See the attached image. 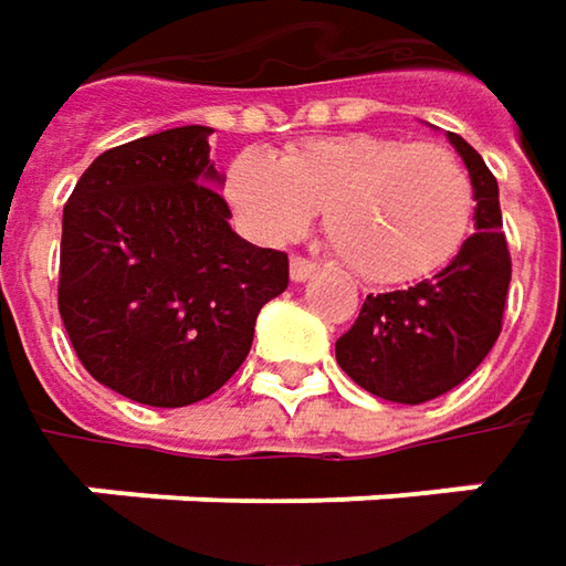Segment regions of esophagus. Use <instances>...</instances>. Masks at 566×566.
<instances>
[{
	"label": "esophagus",
	"instance_id": "1",
	"mask_svg": "<svg viewBox=\"0 0 566 566\" xmlns=\"http://www.w3.org/2000/svg\"><path fill=\"white\" fill-rule=\"evenodd\" d=\"M315 271L317 264L315 261H308V258H298V254H295L293 261H290V276H293V283H305Z\"/></svg>",
	"mask_w": 566,
	"mask_h": 566
}]
</instances>
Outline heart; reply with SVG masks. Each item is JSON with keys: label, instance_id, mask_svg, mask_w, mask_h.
I'll use <instances>...</instances> for the list:
<instances>
[{"label": "heart", "instance_id": "b5f03b06", "mask_svg": "<svg viewBox=\"0 0 566 566\" xmlns=\"http://www.w3.org/2000/svg\"><path fill=\"white\" fill-rule=\"evenodd\" d=\"M227 191L268 242H290L324 210L339 258L390 286L441 271L467 242L475 210L472 179L450 147L390 135L317 138L280 160L245 150L229 166Z\"/></svg>", "mask_w": 566, "mask_h": 566}]
</instances>
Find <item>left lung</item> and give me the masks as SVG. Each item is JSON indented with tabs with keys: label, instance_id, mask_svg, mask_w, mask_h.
Returning <instances> with one entry per match:
<instances>
[{
	"label": "left lung",
	"instance_id": "left-lung-1",
	"mask_svg": "<svg viewBox=\"0 0 566 566\" xmlns=\"http://www.w3.org/2000/svg\"><path fill=\"white\" fill-rule=\"evenodd\" d=\"M475 191V232L453 261L416 286L368 295L356 324L337 339L339 368L390 402H428L482 365L501 334L511 251L501 232L497 179L475 147L447 132Z\"/></svg>",
	"mask_w": 566,
	"mask_h": 566
}]
</instances>
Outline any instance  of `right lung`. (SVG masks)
Masks as SVG:
<instances>
[{"label":"right lung","mask_w":566,"mask_h":566,"mask_svg":"<svg viewBox=\"0 0 566 566\" xmlns=\"http://www.w3.org/2000/svg\"><path fill=\"white\" fill-rule=\"evenodd\" d=\"M207 125L99 154L62 210L59 315L81 365L144 406H191L245 361L290 258L229 227Z\"/></svg>","instance_id":"right-lung-1"}]
</instances>
